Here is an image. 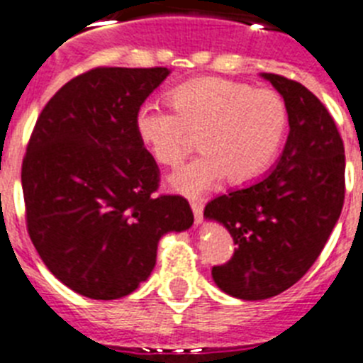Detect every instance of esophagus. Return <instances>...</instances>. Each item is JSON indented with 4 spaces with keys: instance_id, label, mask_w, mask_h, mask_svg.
Listing matches in <instances>:
<instances>
[{
    "instance_id": "obj_1",
    "label": "esophagus",
    "mask_w": 363,
    "mask_h": 363,
    "mask_svg": "<svg viewBox=\"0 0 363 363\" xmlns=\"http://www.w3.org/2000/svg\"><path fill=\"white\" fill-rule=\"evenodd\" d=\"M191 209L194 213V218H196V223H200L201 216H203V203L200 200H191Z\"/></svg>"
}]
</instances>
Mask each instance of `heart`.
<instances>
[{
    "label": "heart",
    "instance_id": "b5f03b06",
    "mask_svg": "<svg viewBox=\"0 0 363 363\" xmlns=\"http://www.w3.org/2000/svg\"><path fill=\"white\" fill-rule=\"evenodd\" d=\"M171 108L145 101L134 118L138 138L158 163L178 167L196 138L203 152L171 176L189 196L216 187L252 184L278 156L289 127L285 99L271 89L223 78H200L176 86Z\"/></svg>",
    "mask_w": 363,
    "mask_h": 363
}]
</instances>
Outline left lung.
Segmentation results:
<instances>
[{"label":"left lung","mask_w":363,"mask_h":363,"mask_svg":"<svg viewBox=\"0 0 363 363\" xmlns=\"http://www.w3.org/2000/svg\"><path fill=\"white\" fill-rule=\"evenodd\" d=\"M262 78L289 111L284 152L264 178L216 196L203 211L233 236V258L213 267V278L240 300H265L296 284L325 247L345 198L344 142L325 105L280 74Z\"/></svg>","instance_id":"left-lung-1"}]
</instances>
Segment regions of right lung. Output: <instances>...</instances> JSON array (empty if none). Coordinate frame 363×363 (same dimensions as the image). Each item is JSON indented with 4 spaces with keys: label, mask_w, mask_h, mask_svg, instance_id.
I'll list each match as a JSON object with an SVG mask.
<instances>
[{
    "label": "right lung",
    "mask_w": 363,
    "mask_h": 363,
    "mask_svg": "<svg viewBox=\"0 0 363 363\" xmlns=\"http://www.w3.org/2000/svg\"><path fill=\"white\" fill-rule=\"evenodd\" d=\"M165 67H96L38 118L21 165L27 230L57 280L92 300L127 296L156 265L163 234L192 225L185 198L154 192L160 169L134 118Z\"/></svg>",
    "instance_id": "1"
}]
</instances>
